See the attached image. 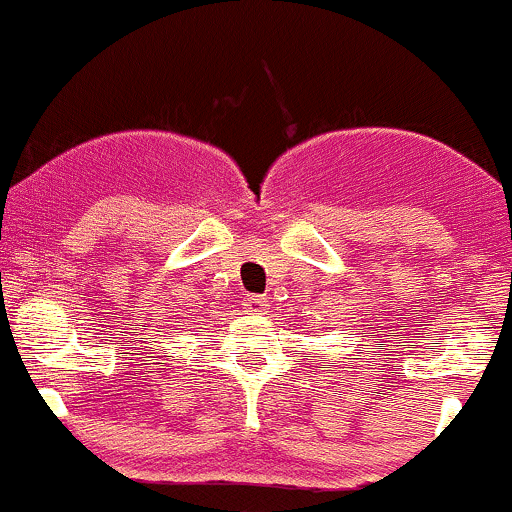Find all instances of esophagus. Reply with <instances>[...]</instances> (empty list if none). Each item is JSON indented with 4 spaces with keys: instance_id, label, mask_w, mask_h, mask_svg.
Segmentation results:
<instances>
[{
    "instance_id": "1",
    "label": "esophagus",
    "mask_w": 512,
    "mask_h": 512,
    "mask_svg": "<svg viewBox=\"0 0 512 512\" xmlns=\"http://www.w3.org/2000/svg\"><path fill=\"white\" fill-rule=\"evenodd\" d=\"M243 305H245V313H248V315L260 317V315L267 313V298H262V296H248V298H245Z\"/></svg>"
}]
</instances>
